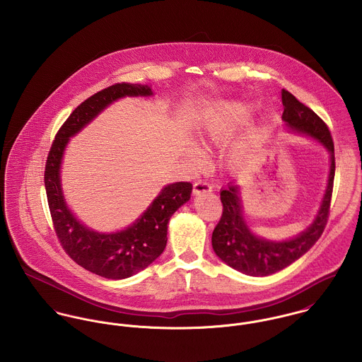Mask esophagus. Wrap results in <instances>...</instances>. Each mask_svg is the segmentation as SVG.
Masks as SVG:
<instances>
[{
	"instance_id": "obj_1",
	"label": "esophagus",
	"mask_w": 362,
	"mask_h": 362,
	"mask_svg": "<svg viewBox=\"0 0 362 362\" xmlns=\"http://www.w3.org/2000/svg\"><path fill=\"white\" fill-rule=\"evenodd\" d=\"M211 184L206 181V180H199L194 184V194L199 195V194H204V192H211Z\"/></svg>"
}]
</instances>
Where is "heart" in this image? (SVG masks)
Returning a JSON list of instances; mask_svg holds the SVG:
<instances>
[{"label":"heart","instance_id":"obj_1","mask_svg":"<svg viewBox=\"0 0 362 362\" xmlns=\"http://www.w3.org/2000/svg\"><path fill=\"white\" fill-rule=\"evenodd\" d=\"M255 107L252 104L244 102H227L218 104L209 114L204 125H202V139L211 145H221L231 139L243 127H245L252 115ZM247 142H243L233 152V157H240L245 149ZM194 153L197 158H202V152L194 146Z\"/></svg>","mask_w":362,"mask_h":362}]
</instances>
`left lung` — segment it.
I'll use <instances>...</instances> for the list:
<instances>
[{
    "label": "left lung",
    "mask_w": 362,
    "mask_h": 362,
    "mask_svg": "<svg viewBox=\"0 0 362 362\" xmlns=\"http://www.w3.org/2000/svg\"><path fill=\"white\" fill-rule=\"evenodd\" d=\"M284 125L296 134L320 142L330 153V171L320 209L310 227L294 238L270 241L255 235L243 214L240 188L230 182L220 191L223 214L213 230L211 245L216 255L233 269L248 276H270L283 270L308 252L327 223L334 180V145L327 125L290 92L281 90Z\"/></svg>",
    "instance_id": "8db88e82"
}]
</instances>
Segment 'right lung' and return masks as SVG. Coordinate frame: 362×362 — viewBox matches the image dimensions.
I'll return each mask as SVG.
<instances>
[{"label":"right lung","instance_id":"obj_1","mask_svg":"<svg viewBox=\"0 0 362 362\" xmlns=\"http://www.w3.org/2000/svg\"><path fill=\"white\" fill-rule=\"evenodd\" d=\"M148 85L115 83L79 104L58 129L47 156L45 185L55 234L69 258L105 279H127L148 267L167 244V224L175 210L189 201L191 182L165 185L142 216L117 233H98L83 226L66 206L61 188V163L69 138L96 118L105 107L125 96H151Z\"/></svg>","mask_w":362,"mask_h":362}]
</instances>
